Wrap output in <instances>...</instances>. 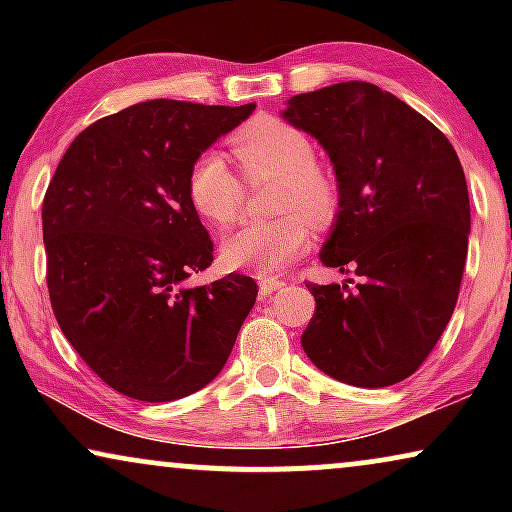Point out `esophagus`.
<instances>
[{
    "instance_id": "esophagus-1",
    "label": "esophagus",
    "mask_w": 512,
    "mask_h": 512,
    "mask_svg": "<svg viewBox=\"0 0 512 512\" xmlns=\"http://www.w3.org/2000/svg\"><path fill=\"white\" fill-rule=\"evenodd\" d=\"M284 284H286L284 279H279V277H265V275L258 277V289H261L263 296H270V293L279 291Z\"/></svg>"
}]
</instances>
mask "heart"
<instances>
[{"instance_id": "heart-1", "label": "heart", "mask_w": 512, "mask_h": 512, "mask_svg": "<svg viewBox=\"0 0 512 512\" xmlns=\"http://www.w3.org/2000/svg\"><path fill=\"white\" fill-rule=\"evenodd\" d=\"M237 163L247 181L275 179L272 207L282 216L251 221L223 242L221 254L230 268L272 277L305 254L312 242L310 218L328 223L338 209V181L317 160L310 135L277 116H258L230 137ZM244 179L226 158L205 151L188 172V198L202 219L228 228L240 219Z\"/></svg>"}]
</instances>
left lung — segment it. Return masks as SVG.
Wrapping results in <instances>:
<instances>
[{
  "label": "left lung",
  "mask_w": 512,
  "mask_h": 512,
  "mask_svg": "<svg viewBox=\"0 0 512 512\" xmlns=\"http://www.w3.org/2000/svg\"><path fill=\"white\" fill-rule=\"evenodd\" d=\"M284 118L319 139L340 209L321 263L359 277L307 282L317 310L303 349L354 387L410 377L443 335L464 277L471 205L443 132L396 95L345 81L289 100Z\"/></svg>",
  "instance_id": "left-lung-1"
}]
</instances>
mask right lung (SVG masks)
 Returning <instances> with one entry per match:
<instances>
[{"label":"right lung","mask_w":512,"mask_h":512,"mask_svg":"<svg viewBox=\"0 0 512 512\" xmlns=\"http://www.w3.org/2000/svg\"><path fill=\"white\" fill-rule=\"evenodd\" d=\"M254 109L139 102L88 125L48 184L53 314L90 370L125 396L165 403L205 387L256 303V282L237 272L186 286L214 261L188 172Z\"/></svg>","instance_id":"obj_1"}]
</instances>
